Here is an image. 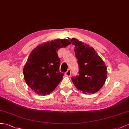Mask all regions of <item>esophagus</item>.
I'll list each match as a JSON object with an SVG mask.
<instances>
[{
  "label": "esophagus",
  "instance_id": "1",
  "mask_svg": "<svg viewBox=\"0 0 129 129\" xmlns=\"http://www.w3.org/2000/svg\"><path fill=\"white\" fill-rule=\"evenodd\" d=\"M65 75L66 76H67V77H70L71 75V70L70 69L68 70V71L65 72Z\"/></svg>",
  "mask_w": 129,
  "mask_h": 129
}]
</instances>
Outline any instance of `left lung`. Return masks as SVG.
Returning a JSON list of instances; mask_svg holds the SVG:
<instances>
[{
  "mask_svg": "<svg viewBox=\"0 0 129 129\" xmlns=\"http://www.w3.org/2000/svg\"><path fill=\"white\" fill-rule=\"evenodd\" d=\"M74 51L79 65V76L72 81L77 89L85 94L94 93L100 90L107 78V67L92 47L72 38Z\"/></svg>",
  "mask_w": 129,
  "mask_h": 129,
  "instance_id": "8db88e82",
  "label": "left lung"
}]
</instances>
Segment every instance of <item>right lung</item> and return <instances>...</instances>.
I'll list each match as a JSON object with an SVG mask.
<instances>
[{"mask_svg": "<svg viewBox=\"0 0 129 129\" xmlns=\"http://www.w3.org/2000/svg\"><path fill=\"white\" fill-rule=\"evenodd\" d=\"M71 42L67 39H57L38 45L33 50L24 65L23 73L27 85L39 95L49 94L62 79L60 72V58L57 51Z\"/></svg>", "mask_w": 129, "mask_h": 129, "instance_id": "add662e5", "label": "right lung"}]
</instances>
